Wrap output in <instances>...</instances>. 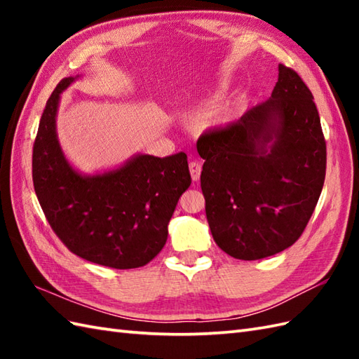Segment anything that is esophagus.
Masks as SVG:
<instances>
[{
	"mask_svg": "<svg viewBox=\"0 0 359 359\" xmlns=\"http://www.w3.org/2000/svg\"><path fill=\"white\" fill-rule=\"evenodd\" d=\"M189 172H191V179L194 182H197V180L201 179L202 165L199 162H196V160H193V162H189Z\"/></svg>",
	"mask_w": 359,
	"mask_h": 359,
	"instance_id": "1",
	"label": "esophagus"
}]
</instances>
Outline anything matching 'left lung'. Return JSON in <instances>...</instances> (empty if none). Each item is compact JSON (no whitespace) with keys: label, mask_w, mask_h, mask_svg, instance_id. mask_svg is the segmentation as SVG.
I'll list each match as a JSON object with an SVG mask.
<instances>
[{"label":"left lung","mask_w":359,"mask_h":359,"mask_svg":"<svg viewBox=\"0 0 359 359\" xmlns=\"http://www.w3.org/2000/svg\"><path fill=\"white\" fill-rule=\"evenodd\" d=\"M201 187L220 250L256 261L292 247L321 196L327 149L310 89L279 65L271 97L197 140Z\"/></svg>","instance_id":"8db88e82"}]
</instances>
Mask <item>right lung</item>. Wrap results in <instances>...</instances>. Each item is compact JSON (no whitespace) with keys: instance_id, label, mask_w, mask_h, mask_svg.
Returning <instances> with one entry per match:
<instances>
[{"instance_id":"1","label":"right lung","mask_w":359,"mask_h":359,"mask_svg":"<svg viewBox=\"0 0 359 359\" xmlns=\"http://www.w3.org/2000/svg\"><path fill=\"white\" fill-rule=\"evenodd\" d=\"M75 79L60 81L46 103L32 154L35 194L74 255L117 270L143 266L162 251L175 205L191 185L187 154H139L95 175L75 171L55 131L60 95Z\"/></svg>"}]
</instances>
